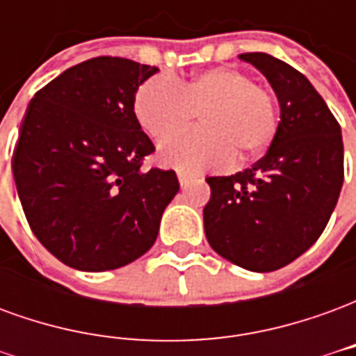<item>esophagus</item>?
I'll return each instance as SVG.
<instances>
[{"mask_svg": "<svg viewBox=\"0 0 356 356\" xmlns=\"http://www.w3.org/2000/svg\"><path fill=\"white\" fill-rule=\"evenodd\" d=\"M177 177H179V183H181V186L183 188H186V186L191 185L194 181L193 175H188V173H185V171H177Z\"/></svg>", "mask_w": 356, "mask_h": 356, "instance_id": "1", "label": "esophagus"}]
</instances>
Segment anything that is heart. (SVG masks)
I'll use <instances>...</instances> for the list:
<instances>
[{
  "mask_svg": "<svg viewBox=\"0 0 356 356\" xmlns=\"http://www.w3.org/2000/svg\"><path fill=\"white\" fill-rule=\"evenodd\" d=\"M200 111L204 128L163 143L160 162L183 171L221 168L263 152L278 129L276 101L255 86L246 72L216 66L175 81L154 76L143 81L133 97L140 127L154 139L170 137Z\"/></svg>",
  "mask_w": 356,
  "mask_h": 356,
  "instance_id": "heart-1",
  "label": "heart"
}]
</instances>
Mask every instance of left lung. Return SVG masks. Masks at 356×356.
Here are the masks:
<instances>
[{
  "mask_svg": "<svg viewBox=\"0 0 356 356\" xmlns=\"http://www.w3.org/2000/svg\"><path fill=\"white\" fill-rule=\"evenodd\" d=\"M280 106L267 154L231 177H208L209 246L227 261L270 273L305 254L326 229L343 185L341 127L305 76L267 53H244Z\"/></svg>",
  "mask_w": 356,
  "mask_h": 356,
  "instance_id": "1",
  "label": "left lung"
}]
</instances>
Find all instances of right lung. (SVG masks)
<instances>
[{"label":"right lung","mask_w":356,"mask_h":356,"mask_svg":"<svg viewBox=\"0 0 356 356\" xmlns=\"http://www.w3.org/2000/svg\"><path fill=\"white\" fill-rule=\"evenodd\" d=\"M156 66L97 57L68 68L30 101L13 177L35 238L78 270H112L156 242L179 193L175 171H143L154 145L133 97Z\"/></svg>","instance_id":"right-lung-1"}]
</instances>
